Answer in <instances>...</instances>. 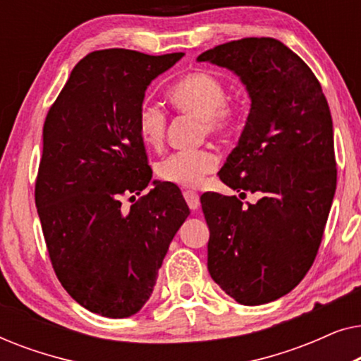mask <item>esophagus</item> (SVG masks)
<instances>
[{
  "mask_svg": "<svg viewBox=\"0 0 361 361\" xmlns=\"http://www.w3.org/2000/svg\"><path fill=\"white\" fill-rule=\"evenodd\" d=\"M184 199H185L187 205H189L190 210H197L200 207V197H199V194H195V192L185 190L184 192Z\"/></svg>",
  "mask_w": 361,
  "mask_h": 361,
  "instance_id": "1",
  "label": "esophagus"
}]
</instances>
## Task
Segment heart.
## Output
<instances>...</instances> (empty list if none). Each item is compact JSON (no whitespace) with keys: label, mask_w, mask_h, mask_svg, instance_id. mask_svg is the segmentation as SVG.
I'll return each instance as SVG.
<instances>
[{"label":"heart","mask_w":361,"mask_h":361,"mask_svg":"<svg viewBox=\"0 0 361 361\" xmlns=\"http://www.w3.org/2000/svg\"><path fill=\"white\" fill-rule=\"evenodd\" d=\"M169 98L177 110L202 120L209 135L224 136L236 123V110L228 103L225 83L209 72L182 77L172 85ZM166 126V113L152 103H142L136 115V130L147 147L162 145ZM215 167L216 156L210 149L177 151L159 162L157 176L177 185L197 187Z\"/></svg>","instance_id":"1"}]
</instances>
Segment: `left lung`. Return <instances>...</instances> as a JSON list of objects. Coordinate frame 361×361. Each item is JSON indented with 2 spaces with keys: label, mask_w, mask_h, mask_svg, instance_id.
<instances>
[{
  "label": "left lung",
  "mask_w": 361,
  "mask_h": 361,
  "mask_svg": "<svg viewBox=\"0 0 361 361\" xmlns=\"http://www.w3.org/2000/svg\"><path fill=\"white\" fill-rule=\"evenodd\" d=\"M235 72L251 98L238 145L221 182L259 194L200 197L209 238V273L243 305L290 293L312 266L337 187L334 126L322 87L307 63L273 37L220 44L197 57Z\"/></svg>",
  "instance_id": "8db88e82"
}]
</instances>
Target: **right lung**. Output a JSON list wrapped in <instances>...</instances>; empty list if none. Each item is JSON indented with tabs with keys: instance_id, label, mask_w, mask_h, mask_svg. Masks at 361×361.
Masks as SVG:
<instances>
[{
	"instance_id": "1",
	"label": "right lung",
	"mask_w": 361,
	"mask_h": 361,
	"mask_svg": "<svg viewBox=\"0 0 361 361\" xmlns=\"http://www.w3.org/2000/svg\"><path fill=\"white\" fill-rule=\"evenodd\" d=\"M182 56L90 52L44 123L36 207L52 268L82 307L103 317H130L146 304L190 214L179 187L157 180L130 211L121 207L152 177L136 130L146 88Z\"/></svg>"
}]
</instances>
